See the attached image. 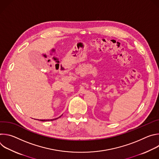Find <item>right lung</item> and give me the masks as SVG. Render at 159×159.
<instances>
[{
  "label": "right lung",
  "instance_id": "obj_1",
  "mask_svg": "<svg viewBox=\"0 0 159 159\" xmlns=\"http://www.w3.org/2000/svg\"><path fill=\"white\" fill-rule=\"evenodd\" d=\"M56 119H57V118H56ZM56 119H53V120H51V121H53V120H56ZM39 121H50V120H40Z\"/></svg>",
  "mask_w": 159,
  "mask_h": 159
}]
</instances>
